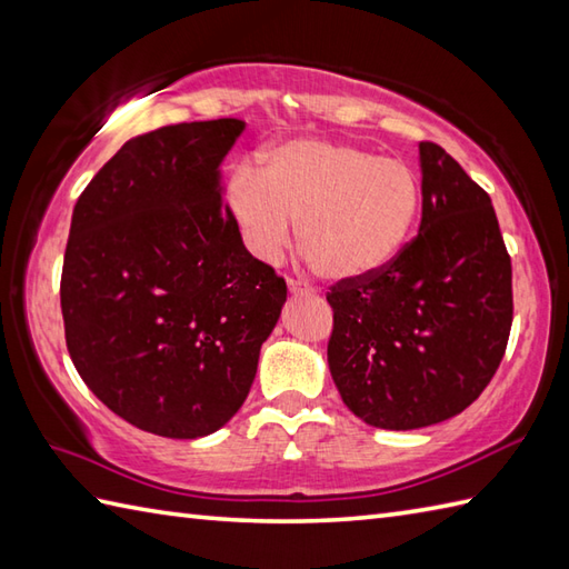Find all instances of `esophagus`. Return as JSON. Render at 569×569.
Segmentation results:
<instances>
[{
  "label": "esophagus",
  "mask_w": 569,
  "mask_h": 569,
  "mask_svg": "<svg viewBox=\"0 0 569 569\" xmlns=\"http://www.w3.org/2000/svg\"><path fill=\"white\" fill-rule=\"evenodd\" d=\"M288 291H291V296H310L312 288L306 281H298V278H288Z\"/></svg>",
  "instance_id": "esophagus-1"
}]
</instances>
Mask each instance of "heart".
<instances>
[{
  "instance_id": "1",
  "label": "heart",
  "mask_w": 569,
  "mask_h": 569,
  "mask_svg": "<svg viewBox=\"0 0 569 569\" xmlns=\"http://www.w3.org/2000/svg\"><path fill=\"white\" fill-rule=\"evenodd\" d=\"M227 202L247 247L273 261L291 244L320 276L357 281L383 271L408 244L422 208L418 173L401 159L345 141L293 139L239 166Z\"/></svg>"
}]
</instances>
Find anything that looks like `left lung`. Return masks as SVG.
<instances>
[{"instance_id":"1","label":"left lung","mask_w":569,"mask_h":569,"mask_svg":"<svg viewBox=\"0 0 569 569\" xmlns=\"http://www.w3.org/2000/svg\"><path fill=\"white\" fill-rule=\"evenodd\" d=\"M422 217L383 271L340 281L328 365L345 406L383 430L462 413L497 373L513 320L511 257L491 198L420 143Z\"/></svg>"}]
</instances>
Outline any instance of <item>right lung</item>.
Here are the masks:
<instances>
[{
	"mask_svg": "<svg viewBox=\"0 0 569 569\" xmlns=\"http://www.w3.org/2000/svg\"><path fill=\"white\" fill-rule=\"evenodd\" d=\"M244 122L129 139L76 202L60 276L66 345L88 389L139 430L196 440L244 403L286 281L222 200Z\"/></svg>",
	"mask_w": 569,
	"mask_h": 569,
	"instance_id": "1",
	"label": "right lung"
}]
</instances>
